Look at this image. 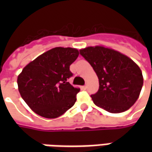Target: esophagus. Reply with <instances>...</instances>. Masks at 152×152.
Masks as SVG:
<instances>
[{
    "mask_svg": "<svg viewBox=\"0 0 152 152\" xmlns=\"http://www.w3.org/2000/svg\"><path fill=\"white\" fill-rule=\"evenodd\" d=\"M82 88H83V89H87V86H86H86H83Z\"/></svg>",
    "mask_w": 152,
    "mask_h": 152,
    "instance_id": "1",
    "label": "esophagus"
}]
</instances>
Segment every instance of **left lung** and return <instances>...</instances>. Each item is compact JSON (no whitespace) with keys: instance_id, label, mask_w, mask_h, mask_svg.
Masks as SVG:
<instances>
[{"instance_id":"8db88e82","label":"left lung","mask_w":152,"mask_h":152,"mask_svg":"<svg viewBox=\"0 0 152 152\" xmlns=\"http://www.w3.org/2000/svg\"><path fill=\"white\" fill-rule=\"evenodd\" d=\"M80 53L99 77L94 103L111 113H120L134 105L143 85L142 73L134 61L115 50L102 46L88 47Z\"/></svg>"}]
</instances>
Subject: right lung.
Here are the masks:
<instances>
[{
    "label": "right lung",
    "mask_w": 152,
    "mask_h": 152,
    "mask_svg": "<svg viewBox=\"0 0 152 152\" xmlns=\"http://www.w3.org/2000/svg\"><path fill=\"white\" fill-rule=\"evenodd\" d=\"M78 55L76 49L56 47L23 69L17 80L18 91L33 112L53 119L75 104L80 89L73 87L68 79L73 76L70 65Z\"/></svg>",
    "instance_id": "right-lung-1"
}]
</instances>
